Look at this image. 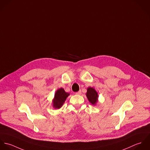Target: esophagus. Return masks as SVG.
<instances>
[{
    "label": "esophagus",
    "mask_w": 150,
    "mask_h": 150,
    "mask_svg": "<svg viewBox=\"0 0 150 150\" xmlns=\"http://www.w3.org/2000/svg\"><path fill=\"white\" fill-rule=\"evenodd\" d=\"M81 93H82L81 90H79V91H78V92H76V93H75V94H78V95H80Z\"/></svg>",
    "instance_id": "34e87169"
}]
</instances>
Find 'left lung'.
<instances>
[{"label": "left lung", "mask_w": 150, "mask_h": 150, "mask_svg": "<svg viewBox=\"0 0 150 150\" xmlns=\"http://www.w3.org/2000/svg\"><path fill=\"white\" fill-rule=\"evenodd\" d=\"M86 96L90 101V103L93 105H94L97 101V98H98V94L96 91L94 90L92 88H88L87 93H86Z\"/></svg>", "instance_id": "1"}]
</instances>
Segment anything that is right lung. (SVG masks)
Returning <instances> with one entry per match:
<instances>
[{
    "label": "right lung",
    "mask_w": 150,
    "mask_h": 150,
    "mask_svg": "<svg viewBox=\"0 0 150 150\" xmlns=\"http://www.w3.org/2000/svg\"><path fill=\"white\" fill-rule=\"evenodd\" d=\"M69 95V94L66 93L62 88H60L57 90L53 100L54 108L58 109L61 108Z\"/></svg>",
    "instance_id": "1"
}]
</instances>
